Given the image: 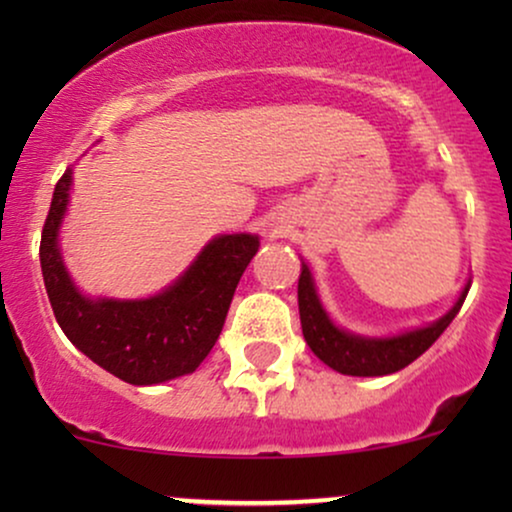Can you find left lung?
Listing matches in <instances>:
<instances>
[{
    "mask_svg": "<svg viewBox=\"0 0 512 512\" xmlns=\"http://www.w3.org/2000/svg\"><path fill=\"white\" fill-rule=\"evenodd\" d=\"M469 284L452 305L450 313H445L433 325L421 327V330L397 334L387 339L358 337V334L339 330L330 320V315L322 308L317 298L313 276L303 264L301 279H298V313H301L303 337L313 354L322 363L344 375H361V378H373V375L397 373L411 361H416L436 339L448 330V325L460 313L464 298H467Z\"/></svg>",
    "mask_w": 512,
    "mask_h": 512,
    "instance_id": "obj_1",
    "label": "left lung"
}]
</instances>
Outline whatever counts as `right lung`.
<instances>
[{"label":"right lung","mask_w":512,"mask_h":512,"mask_svg":"<svg viewBox=\"0 0 512 512\" xmlns=\"http://www.w3.org/2000/svg\"><path fill=\"white\" fill-rule=\"evenodd\" d=\"M72 170H64L40 236V267L52 313L81 354L129 385H156L192 373L216 344L233 293L260 238L219 236L185 274L142 301L86 298L64 269L57 236L69 204Z\"/></svg>","instance_id":"obj_1"}]
</instances>
